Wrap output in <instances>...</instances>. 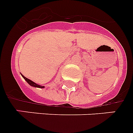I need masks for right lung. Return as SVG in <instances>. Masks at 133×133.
Segmentation results:
<instances>
[{
	"mask_svg": "<svg viewBox=\"0 0 133 133\" xmlns=\"http://www.w3.org/2000/svg\"><path fill=\"white\" fill-rule=\"evenodd\" d=\"M22 75V74H21ZM22 76H23V77L24 78L25 80H26V82H27V83L29 84L30 85V86H31V87H38V88H40V89H42V88H44V86H41V85H38L36 83H35V82H34L33 81H31V79H28V78H26V77H25L24 76V75H22Z\"/></svg>",
	"mask_w": 133,
	"mask_h": 133,
	"instance_id": "right-lung-1",
	"label": "right lung"
}]
</instances>
